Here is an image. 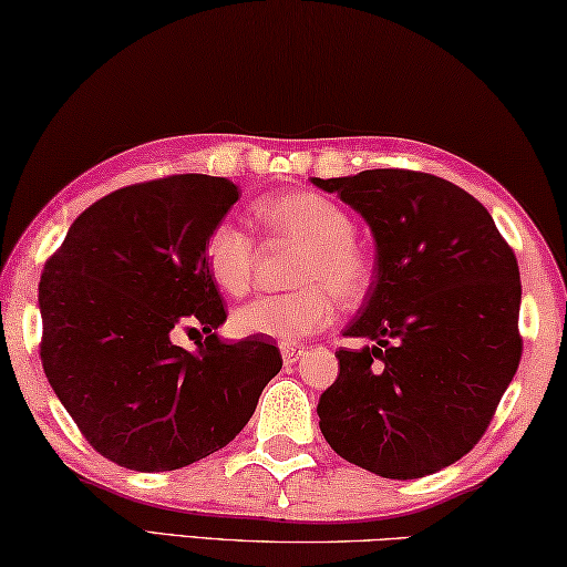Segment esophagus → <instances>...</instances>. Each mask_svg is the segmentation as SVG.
Instances as JSON below:
<instances>
[{
    "label": "esophagus",
    "mask_w": 567,
    "mask_h": 567,
    "mask_svg": "<svg viewBox=\"0 0 567 567\" xmlns=\"http://www.w3.org/2000/svg\"><path fill=\"white\" fill-rule=\"evenodd\" d=\"M305 353L302 346H282V361L285 365H292Z\"/></svg>",
    "instance_id": "34e87169"
}]
</instances>
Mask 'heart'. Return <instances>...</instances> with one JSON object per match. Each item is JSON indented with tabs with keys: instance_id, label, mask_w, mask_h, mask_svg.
Instances as JSON below:
<instances>
[{
	"instance_id": "heart-1",
	"label": "heart",
	"mask_w": 567,
	"mask_h": 567,
	"mask_svg": "<svg viewBox=\"0 0 567 567\" xmlns=\"http://www.w3.org/2000/svg\"><path fill=\"white\" fill-rule=\"evenodd\" d=\"M257 219L277 237L302 247L295 267V285L300 290L287 295H265L241 305L231 316L239 336L272 338L295 346L318 332L336 318L340 300L361 298L371 277L363 251L353 245L355 224L336 202L312 192L275 196L257 206ZM204 259L219 290L241 298L255 272V241L235 221H219L209 231Z\"/></svg>"
}]
</instances>
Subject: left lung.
<instances>
[{"label":"left lung","mask_w":567,"mask_h":567,"mask_svg":"<svg viewBox=\"0 0 567 567\" xmlns=\"http://www.w3.org/2000/svg\"><path fill=\"white\" fill-rule=\"evenodd\" d=\"M371 227L375 280L343 330L318 401L326 442L385 480L434 474L480 442L515 379L519 269L489 212L446 178L403 168L310 178Z\"/></svg>","instance_id":"1"}]
</instances>
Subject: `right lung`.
Wrapping results in <instances>:
<instances>
[{
	"mask_svg": "<svg viewBox=\"0 0 567 567\" xmlns=\"http://www.w3.org/2000/svg\"><path fill=\"white\" fill-rule=\"evenodd\" d=\"M237 199L229 178L204 174L118 188L44 265V375L90 446L125 470L171 472L219 452L280 373L262 336H217L227 312L204 247ZM178 324L203 328L196 351L169 340Z\"/></svg>",
	"mask_w": 567,
	"mask_h": 567,
	"instance_id": "1",
	"label": "right lung"
}]
</instances>
